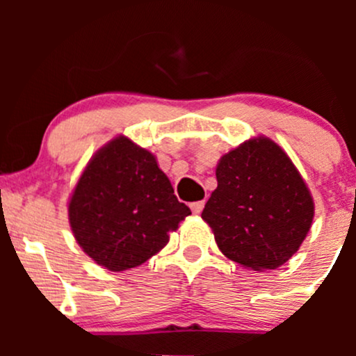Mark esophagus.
<instances>
[{"mask_svg": "<svg viewBox=\"0 0 356 356\" xmlns=\"http://www.w3.org/2000/svg\"><path fill=\"white\" fill-rule=\"evenodd\" d=\"M204 201H195V202H192L191 204V211L194 212V214H201L202 212V209H204Z\"/></svg>", "mask_w": 356, "mask_h": 356, "instance_id": "1", "label": "esophagus"}]
</instances>
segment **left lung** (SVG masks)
I'll list each match as a JSON object with an SVG mask.
<instances>
[{
	"mask_svg": "<svg viewBox=\"0 0 356 356\" xmlns=\"http://www.w3.org/2000/svg\"><path fill=\"white\" fill-rule=\"evenodd\" d=\"M216 179L202 219L222 254L254 271L283 266L314 216L312 194L291 159L271 138L256 137L220 157Z\"/></svg>",
	"mask_w": 356,
	"mask_h": 356,
	"instance_id": "left-lung-1",
	"label": "left lung"
}]
</instances>
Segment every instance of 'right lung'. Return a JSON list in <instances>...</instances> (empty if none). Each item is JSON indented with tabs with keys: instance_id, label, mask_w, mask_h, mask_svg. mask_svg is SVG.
Listing matches in <instances>:
<instances>
[{
	"instance_id": "right-lung-1",
	"label": "right lung",
	"mask_w": 356,
	"mask_h": 356,
	"mask_svg": "<svg viewBox=\"0 0 356 356\" xmlns=\"http://www.w3.org/2000/svg\"><path fill=\"white\" fill-rule=\"evenodd\" d=\"M189 214L154 155L124 136L90 159L68 202L76 243L108 271L140 266Z\"/></svg>"
}]
</instances>
